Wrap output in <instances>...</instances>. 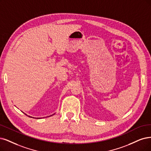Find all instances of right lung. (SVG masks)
I'll return each mask as SVG.
<instances>
[{"label":"right lung","mask_w":151,"mask_h":151,"mask_svg":"<svg viewBox=\"0 0 151 151\" xmlns=\"http://www.w3.org/2000/svg\"><path fill=\"white\" fill-rule=\"evenodd\" d=\"M51 116H52V115H51ZM29 117H30V116H29ZM31 118H32V117H31Z\"/></svg>","instance_id":"1"}]
</instances>
